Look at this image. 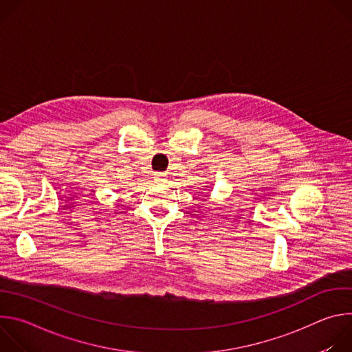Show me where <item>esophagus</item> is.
<instances>
[{"mask_svg": "<svg viewBox=\"0 0 352 352\" xmlns=\"http://www.w3.org/2000/svg\"><path fill=\"white\" fill-rule=\"evenodd\" d=\"M153 178H155V182L159 185H163L167 182V175L164 173H156Z\"/></svg>", "mask_w": 352, "mask_h": 352, "instance_id": "obj_1", "label": "esophagus"}]
</instances>
